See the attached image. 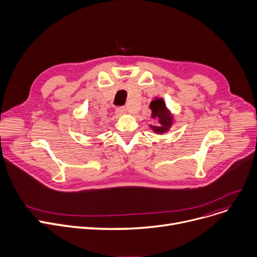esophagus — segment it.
<instances>
[{"label":"esophagus","instance_id":"34e87169","mask_svg":"<svg viewBox=\"0 0 257 257\" xmlns=\"http://www.w3.org/2000/svg\"><path fill=\"white\" fill-rule=\"evenodd\" d=\"M115 113H116V115L120 116V115L127 113V109H126L125 107H118L117 109H116V111H115Z\"/></svg>","mask_w":257,"mask_h":257}]
</instances>
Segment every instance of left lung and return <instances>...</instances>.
<instances>
[{
  "mask_svg": "<svg viewBox=\"0 0 257 257\" xmlns=\"http://www.w3.org/2000/svg\"><path fill=\"white\" fill-rule=\"evenodd\" d=\"M150 108L152 109V117L158 118L159 126H152V130L157 133H164L167 131L172 125V115L170 111L167 109L166 104L163 99H155L151 102Z\"/></svg>",
  "mask_w": 257,
  "mask_h": 257,
  "instance_id": "obj_1",
  "label": "left lung"
}]
</instances>
